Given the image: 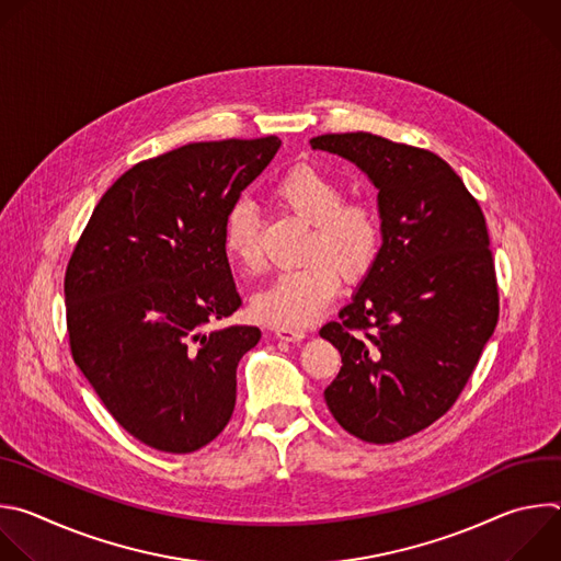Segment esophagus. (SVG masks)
Masks as SVG:
<instances>
[{
	"label": "esophagus",
	"mask_w": 561,
	"mask_h": 561,
	"mask_svg": "<svg viewBox=\"0 0 561 561\" xmlns=\"http://www.w3.org/2000/svg\"><path fill=\"white\" fill-rule=\"evenodd\" d=\"M275 335L282 342H301L306 337V331H299V329H277Z\"/></svg>",
	"instance_id": "1"
}]
</instances>
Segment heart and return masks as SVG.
I'll use <instances>...</instances> for the list:
<instances>
[{
	"label": "heart",
	"mask_w": 561,
	"mask_h": 561,
	"mask_svg": "<svg viewBox=\"0 0 561 561\" xmlns=\"http://www.w3.org/2000/svg\"><path fill=\"white\" fill-rule=\"evenodd\" d=\"M273 195L284 208L312 224L306 244L310 260L275 275L253 295L251 308L262 324L306 329L335 299L340 273L355 282L370 271L381 249V219L370 204L344 199L340 180L310 164L286 171ZM221 244L237 266L260 268V219L249 202H237L228 210Z\"/></svg>",
	"instance_id": "heart-1"
}]
</instances>
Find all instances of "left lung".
<instances>
[{
	"label": "left lung",
	"instance_id": "8db88e82",
	"mask_svg": "<svg viewBox=\"0 0 561 561\" xmlns=\"http://www.w3.org/2000/svg\"><path fill=\"white\" fill-rule=\"evenodd\" d=\"M310 146L357 164L379 191V255L319 335L342 355L324 390L333 417L364 442L392 444L450 411L497 327L486 219L431 150L370 133H329Z\"/></svg>",
	"mask_w": 561,
	"mask_h": 561
}]
</instances>
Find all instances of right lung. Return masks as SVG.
<instances>
[{
  "instance_id": "1",
  "label": "right lung",
  "mask_w": 561,
  "mask_h": 561,
  "mask_svg": "<svg viewBox=\"0 0 561 561\" xmlns=\"http://www.w3.org/2000/svg\"><path fill=\"white\" fill-rule=\"evenodd\" d=\"M282 141H197L135 164L95 206L64 277L79 370L141 444L186 455L228 424L255 327L210 329L242 299L221 230Z\"/></svg>"
}]
</instances>
